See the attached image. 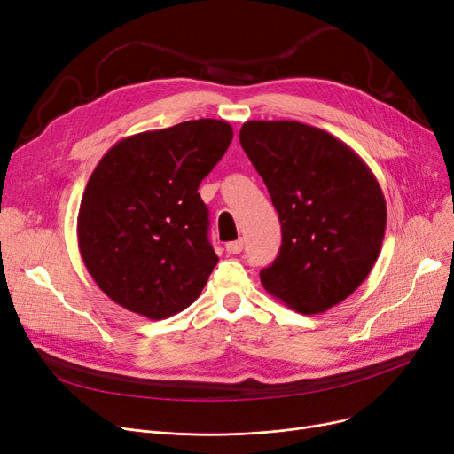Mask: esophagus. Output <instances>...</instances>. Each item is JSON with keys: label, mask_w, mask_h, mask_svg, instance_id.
Masks as SVG:
<instances>
[{"label": "esophagus", "mask_w": 454, "mask_h": 454, "mask_svg": "<svg viewBox=\"0 0 454 454\" xmlns=\"http://www.w3.org/2000/svg\"><path fill=\"white\" fill-rule=\"evenodd\" d=\"M243 250V239H237V241H231V243H226V252L230 255H235L239 254Z\"/></svg>", "instance_id": "1"}]
</instances>
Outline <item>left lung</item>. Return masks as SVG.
I'll return each instance as SVG.
<instances>
[{
    "instance_id": "left-lung-1",
    "label": "left lung",
    "mask_w": 454,
    "mask_h": 454,
    "mask_svg": "<svg viewBox=\"0 0 454 454\" xmlns=\"http://www.w3.org/2000/svg\"><path fill=\"white\" fill-rule=\"evenodd\" d=\"M239 139L281 223L279 255L261 283L296 313H324L375 265L387 228L383 189L359 154L322 129L247 121Z\"/></svg>"
}]
</instances>
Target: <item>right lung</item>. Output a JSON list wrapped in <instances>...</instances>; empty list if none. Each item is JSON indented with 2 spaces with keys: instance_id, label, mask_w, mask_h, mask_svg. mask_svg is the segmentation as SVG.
<instances>
[{
  "instance_id": "add662e5",
  "label": "right lung",
  "mask_w": 454,
  "mask_h": 454,
  "mask_svg": "<svg viewBox=\"0 0 454 454\" xmlns=\"http://www.w3.org/2000/svg\"><path fill=\"white\" fill-rule=\"evenodd\" d=\"M233 129L195 119L117 141L82 193L77 237L98 287L127 311L169 318L193 303L217 265L199 185Z\"/></svg>"
}]
</instances>
